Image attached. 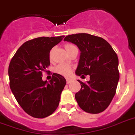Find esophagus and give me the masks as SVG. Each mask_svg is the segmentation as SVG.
I'll list each match as a JSON object with an SVG mask.
<instances>
[{"label":"esophagus","instance_id":"34e87169","mask_svg":"<svg viewBox=\"0 0 135 135\" xmlns=\"http://www.w3.org/2000/svg\"><path fill=\"white\" fill-rule=\"evenodd\" d=\"M71 81H72V80H71V79H66V83L67 84H70L71 83Z\"/></svg>","mask_w":135,"mask_h":135}]
</instances>
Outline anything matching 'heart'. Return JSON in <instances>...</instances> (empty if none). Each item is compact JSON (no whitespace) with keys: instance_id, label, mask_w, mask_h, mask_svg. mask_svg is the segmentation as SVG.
Instances as JSON below:
<instances>
[{"instance_id":"b5f03b06","label":"heart","mask_w":135,"mask_h":135,"mask_svg":"<svg viewBox=\"0 0 135 135\" xmlns=\"http://www.w3.org/2000/svg\"><path fill=\"white\" fill-rule=\"evenodd\" d=\"M65 46L66 50L67 51V52L69 54L70 52H71L74 49H76L77 47L75 46L73 44H66L64 45ZM52 51L53 50H51L49 53V58L51 59L52 56ZM55 72L57 74L60 75L64 77H69L71 74H72V72H73V68L72 66L69 64H60L57 66H56L55 68Z\"/></svg>"}]
</instances>
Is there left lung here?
Masks as SVG:
<instances>
[{"label":"left lung","instance_id":"left-lung-1","mask_svg":"<svg viewBox=\"0 0 135 135\" xmlns=\"http://www.w3.org/2000/svg\"><path fill=\"white\" fill-rule=\"evenodd\" d=\"M64 40L76 45L81 51L77 75H90L86 83L78 80L81 89L75 95L78 105L86 113H102L116 93L119 79L117 55L106 40L89 33L69 35Z\"/></svg>","mask_w":135,"mask_h":135}]
</instances>
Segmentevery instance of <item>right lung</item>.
Instances as JSON below:
<instances>
[{
    "label": "right lung",
    "mask_w": 135,
    "mask_h": 135,
    "mask_svg": "<svg viewBox=\"0 0 135 135\" xmlns=\"http://www.w3.org/2000/svg\"><path fill=\"white\" fill-rule=\"evenodd\" d=\"M64 36L40 37L25 42L16 52L9 66V86L24 111L35 118L54 113L65 86V78L53 73L48 82L42 80V71L50 65L49 53Z\"/></svg>",
    "instance_id": "right-lung-1"
}]
</instances>
